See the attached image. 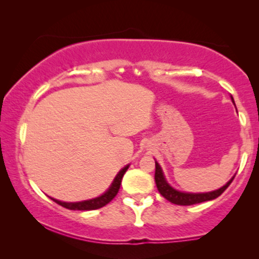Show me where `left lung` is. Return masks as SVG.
I'll list each match as a JSON object with an SVG mask.
<instances>
[{"label":"left lung","instance_id":"obj_1","mask_svg":"<svg viewBox=\"0 0 259 259\" xmlns=\"http://www.w3.org/2000/svg\"><path fill=\"white\" fill-rule=\"evenodd\" d=\"M231 100L233 104H235L232 97H231ZM233 178H235V176H233L224 186H222L221 189L211 191V192H205V193L182 192V191L173 189V187L169 185L167 180L165 178L164 172H162L160 165L158 164V161H155L154 179H155V184H157L158 191L160 192V194L165 198V199H167L168 201H171L172 204H177V205H193V204L203 203V201L215 199V198L221 196V194L228 189L230 184L232 183Z\"/></svg>","mask_w":259,"mask_h":259}]
</instances>
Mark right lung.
<instances>
[{"instance_id": "add662e5", "label": "right lung", "mask_w": 259, "mask_h": 259, "mask_svg": "<svg viewBox=\"0 0 259 259\" xmlns=\"http://www.w3.org/2000/svg\"><path fill=\"white\" fill-rule=\"evenodd\" d=\"M130 167V165H126L125 167L121 168L119 171L118 175L115 176L114 180L111 184V186L108 187V190L106 191L105 193H102L101 196L97 198H93V199L88 200H82V201H75V203H67V201H61L58 199H54V198L49 197L52 200H54L56 204L61 205V206L68 208V210H80V211H91V210H97V208H100L105 205H107L109 201H111L113 198H114L119 192L120 185H121V179L123 175H125L127 168Z\"/></svg>"}]
</instances>
